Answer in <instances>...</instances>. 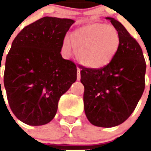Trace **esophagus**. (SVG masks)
Returning a JSON list of instances; mask_svg holds the SVG:
<instances>
[{"label":"esophagus","instance_id":"esophagus-1","mask_svg":"<svg viewBox=\"0 0 151 151\" xmlns=\"http://www.w3.org/2000/svg\"><path fill=\"white\" fill-rule=\"evenodd\" d=\"M77 80L80 81L81 80V72L80 70L78 69V73H77Z\"/></svg>","mask_w":151,"mask_h":151}]
</instances>
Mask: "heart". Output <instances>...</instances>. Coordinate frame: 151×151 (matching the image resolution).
Instances as JSON below:
<instances>
[{
	"instance_id": "1",
	"label": "heart",
	"mask_w": 151,
	"mask_h": 151,
	"mask_svg": "<svg viewBox=\"0 0 151 151\" xmlns=\"http://www.w3.org/2000/svg\"><path fill=\"white\" fill-rule=\"evenodd\" d=\"M121 42V35L114 27L96 22L74 30L70 39L66 37L63 48L70 55L73 48L81 65L90 69H99L114 59Z\"/></svg>"
}]
</instances>
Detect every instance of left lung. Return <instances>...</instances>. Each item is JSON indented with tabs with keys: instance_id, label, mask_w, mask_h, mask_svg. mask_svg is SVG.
I'll return each mask as SVG.
<instances>
[{
	"instance_id": "left-lung-1",
	"label": "left lung",
	"mask_w": 151,
	"mask_h": 151,
	"mask_svg": "<svg viewBox=\"0 0 151 151\" xmlns=\"http://www.w3.org/2000/svg\"><path fill=\"white\" fill-rule=\"evenodd\" d=\"M121 35L112 61L99 69L81 66L85 115L93 125L117 126L132 114L145 88L146 62L139 43L114 18L106 17Z\"/></svg>"
}]
</instances>
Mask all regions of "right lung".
<instances>
[{
    "mask_svg": "<svg viewBox=\"0 0 151 151\" xmlns=\"http://www.w3.org/2000/svg\"><path fill=\"white\" fill-rule=\"evenodd\" d=\"M74 20L41 18L24 27L6 57L4 85L13 114L37 126L56 114L60 97L77 80V66L60 54Z\"/></svg>",
    "mask_w": 151,
    "mask_h": 151,
    "instance_id": "right-lung-1",
    "label": "right lung"
}]
</instances>
